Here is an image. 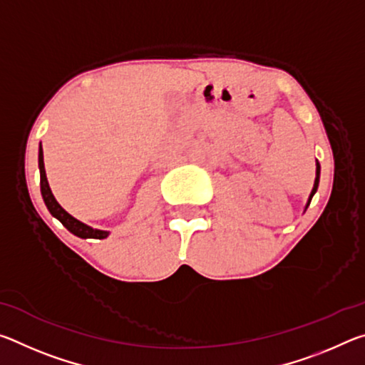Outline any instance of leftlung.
<instances>
[{"label":"left lung","mask_w":365,"mask_h":365,"mask_svg":"<svg viewBox=\"0 0 365 365\" xmlns=\"http://www.w3.org/2000/svg\"><path fill=\"white\" fill-rule=\"evenodd\" d=\"M319 178H320V164H319V160L316 163V180H314V188H312V191H311V195H309V200H307V205H306V207L311 205V200H312V196L316 195V191H317V188H319Z\"/></svg>","instance_id":"left-lung-1"}]
</instances>
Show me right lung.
<instances>
[{
    "instance_id": "right-lung-1",
    "label": "right lung",
    "mask_w": 365,
    "mask_h": 365,
    "mask_svg": "<svg viewBox=\"0 0 365 365\" xmlns=\"http://www.w3.org/2000/svg\"><path fill=\"white\" fill-rule=\"evenodd\" d=\"M38 168H40V188H41V196H43V201H45V205L48 207V211L51 212L53 217H56L61 224H63L67 230L71 233L77 235L80 238H96V240H103L106 238L109 232H104V230H98V228H91L83 222L77 220L76 217H72V215L64 211L63 207H61L59 202L56 201V197L51 193V188H49V183H48V178H46V172H45V163H43V148L40 145V150H38Z\"/></svg>"
}]
</instances>
